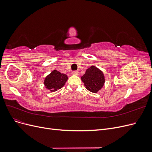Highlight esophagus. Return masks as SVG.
Returning <instances> with one entry per match:
<instances>
[{"mask_svg":"<svg viewBox=\"0 0 152 152\" xmlns=\"http://www.w3.org/2000/svg\"><path fill=\"white\" fill-rule=\"evenodd\" d=\"M72 73L73 75H79V72H78V71H76V70H75V71H73Z\"/></svg>","mask_w":152,"mask_h":152,"instance_id":"esophagus-1","label":"esophagus"}]
</instances>
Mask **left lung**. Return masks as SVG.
<instances>
[{"mask_svg": "<svg viewBox=\"0 0 152 152\" xmlns=\"http://www.w3.org/2000/svg\"><path fill=\"white\" fill-rule=\"evenodd\" d=\"M81 80L86 89L94 93L102 88L105 81L103 73L94 66L87 69L85 74L81 77Z\"/></svg>", "mask_w": 152, "mask_h": 152, "instance_id": "left-lung-1", "label": "left lung"}]
</instances>
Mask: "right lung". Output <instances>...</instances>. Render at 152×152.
<instances>
[{"label": "right lung", "mask_w": 152, "mask_h": 152, "mask_svg": "<svg viewBox=\"0 0 152 152\" xmlns=\"http://www.w3.org/2000/svg\"><path fill=\"white\" fill-rule=\"evenodd\" d=\"M67 80L68 77L66 74L57 70H53L45 77L44 84L45 88L50 90V91L54 92L63 87Z\"/></svg>", "instance_id": "1"}]
</instances>
